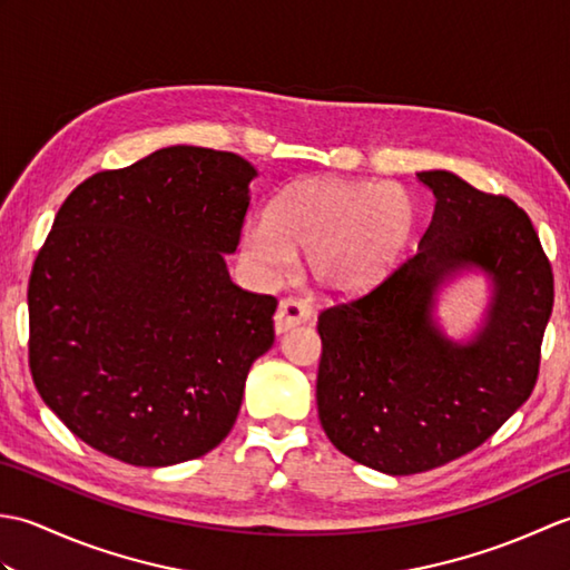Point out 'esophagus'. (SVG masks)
<instances>
[{"label": "esophagus", "mask_w": 570, "mask_h": 570, "mask_svg": "<svg viewBox=\"0 0 570 570\" xmlns=\"http://www.w3.org/2000/svg\"><path fill=\"white\" fill-rule=\"evenodd\" d=\"M308 318H311V306L306 304V301L288 296L276 308L274 328H276V333H286L288 328H294V325H298V323H306Z\"/></svg>", "instance_id": "34e87169"}]
</instances>
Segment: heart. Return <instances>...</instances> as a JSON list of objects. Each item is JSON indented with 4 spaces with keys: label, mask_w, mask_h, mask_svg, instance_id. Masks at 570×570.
I'll return each instance as SVG.
<instances>
[{
    "label": "heart",
    "mask_w": 570,
    "mask_h": 570,
    "mask_svg": "<svg viewBox=\"0 0 570 570\" xmlns=\"http://www.w3.org/2000/svg\"><path fill=\"white\" fill-rule=\"evenodd\" d=\"M414 203L380 180L311 178L245 225L242 252L264 276L292 269L296 247L308 252L316 282L350 294L380 278L414 229Z\"/></svg>",
    "instance_id": "b5f03b06"
}]
</instances>
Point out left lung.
I'll use <instances>...</instances> for the list:
<instances>
[{"instance_id":"obj_1","label":"left lung","mask_w":570,"mask_h":570,"mask_svg":"<svg viewBox=\"0 0 570 570\" xmlns=\"http://www.w3.org/2000/svg\"><path fill=\"white\" fill-rule=\"evenodd\" d=\"M435 208L419 249L370 292L321 311L318 419L337 451L414 475L475 451L534 392L553 272L529 215L451 171L416 174ZM493 278L483 331L453 344L434 292L460 268Z\"/></svg>"}]
</instances>
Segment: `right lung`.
Wrapping results in <instances>:
<instances>
[{"label": "right lung", "mask_w": 570, "mask_h": 570, "mask_svg": "<svg viewBox=\"0 0 570 570\" xmlns=\"http://www.w3.org/2000/svg\"><path fill=\"white\" fill-rule=\"evenodd\" d=\"M254 166L168 147L70 193L29 278V367L46 406L129 465L223 443L276 298L233 284Z\"/></svg>", "instance_id": "add662e5"}]
</instances>
